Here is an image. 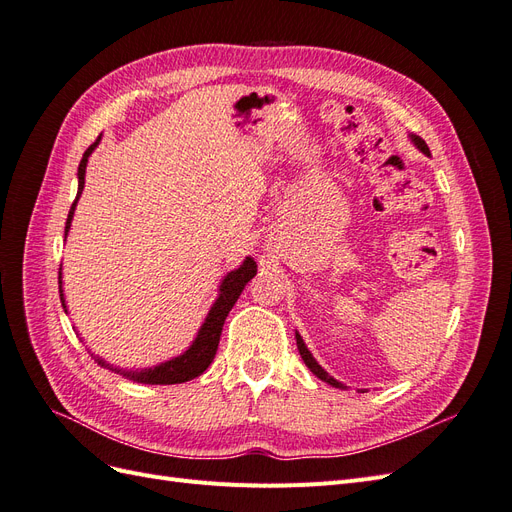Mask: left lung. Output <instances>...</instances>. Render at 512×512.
Listing matches in <instances>:
<instances>
[{"label":"left lung","instance_id":"1","mask_svg":"<svg viewBox=\"0 0 512 512\" xmlns=\"http://www.w3.org/2000/svg\"><path fill=\"white\" fill-rule=\"evenodd\" d=\"M408 138L412 141V145L418 149V151H423L425 156H431L429 153V147H427V143L423 141L421 136H416V134H408ZM294 337H297V348H299V354H301V359H303V363L309 367V371H312V374L316 376V378H320L322 382H327V384H331V386H335V389H348V386H344L342 382L339 380H335L333 376H329L327 371H324L320 365H318V361L314 359V354L309 352V348L305 346V342H303V337L299 335V331H294Z\"/></svg>","mask_w":512,"mask_h":512}]
</instances>
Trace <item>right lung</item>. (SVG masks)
<instances>
[{"label":"right lung","mask_w":512,"mask_h":512,"mask_svg":"<svg viewBox=\"0 0 512 512\" xmlns=\"http://www.w3.org/2000/svg\"><path fill=\"white\" fill-rule=\"evenodd\" d=\"M100 141H102V134L98 136V141L83 153V160L79 164V173H76V177H79V192H76V200L72 203L70 213H68L64 241H66L68 232H70V226H72L76 203H79V198H81L83 188H85V168H87L89 156L100 145ZM256 271H258V267H256L254 258L245 256V260L241 262V265L235 271H230V273L224 275V280L220 282V288H218V299L213 301L205 322L200 324V329H198V333L194 337V342L188 346V350L181 352L179 356H173V359H168L164 363H158V365H153V367H143V369L113 367L111 363H106L102 356H94V354H91V356H94L98 365L111 369V371H115V374L128 378L132 382H141V384H181V382H188V380L198 378L211 365L215 352H218L224 320H226L228 312L232 309V305L237 303L239 294L243 292L245 284L250 282L252 277L256 275ZM59 299H61V305H64V312L68 314L64 288H61V267H59Z\"/></svg>","instance_id":"add662e5"}]
</instances>
